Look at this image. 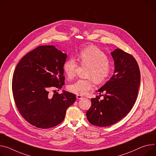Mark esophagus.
<instances>
[{
    "label": "esophagus",
    "mask_w": 156,
    "mask_h": 156,
    "mask_svg": "<svg viewBox=\"0 0 156 156\" xmlns=\"http://www.w3.org/2000/svg\"><path fill=\"white\" fill-rule=\"evenodd\" d=\"M76 98H77V99H81L83 98V97L81 95H76Z\"/></svg>",
    "instance_id": "1"
}]
</instances>
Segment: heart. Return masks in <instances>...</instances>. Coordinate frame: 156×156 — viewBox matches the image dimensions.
I'll return each instance as SVG.
<instances>
[{
  "label": "heart",
  "instance_id": "1",
  "mask_svg": "<svg viewBox=\"0 0 156 156\" xmlns=\"http://www.w3.org/2000/svg\"><path fill=\"white\" fill-rule=\"evenodd\" d=\"M78 59L83 64L90 66L87 76L92 78L79 79L68 86V90L77 95H84L93 87V79L102 83L109 78L111 74V66L108 62V57L98 47L90 45L83 48L77 54ZM78 66L76 60L70 57L64 61L62 69L68 78L74 77Z\"/></svg>",
  "mask_w": 156,
  "mask_h": 156
}]
</instances>
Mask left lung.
<instances>
[{"label": "left lung", "mask_w": 156, "mask_h": 156, "mask_svg": "<svg viewBox=\"0 0 156 156\" xmlns=\"http://www.w3.org/2000/svg\"><path fill=\"white\" fill-rule=\"evenodd\" d=\"M114 61V75L98 90L105 92L102 100L97 96L91 99L87 111L88 121L92 125L107 127L119 122L133 108L138 94L140 74L134 57L116 49L111 52ZM101 95H100V97Z\"/></svg>", "instance_id": "obj_1"}]
</instances>
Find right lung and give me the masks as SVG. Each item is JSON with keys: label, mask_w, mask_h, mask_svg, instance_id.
Returning <instances> with one entry per match:
<instances>
[{"label": "right lung", "mask_w": 156, "mask_h": 156, "mask_svg": "<svg viewBox=\"0 0 156 156\" xmlns=\"http://www.w3.org/2000/svg\"><path fill=\"white\" fill-rule=\"evenodd\" d=\"M67 56L54 45H41L23 56L16 67L12 85L15 103L32 126L41 129L57 126L76 101L75 94L55 90L64 84L62 65ZM52 89L55 92L51 94Z\"/></svg>", "instance_id": "obj_1"}]
</instances>
